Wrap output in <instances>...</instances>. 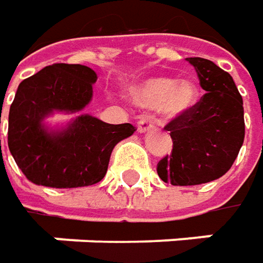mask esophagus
Instances as JSON below:
<instances>
[{
  "mask_svg": "<svg viewBox=\"0 0 263 263\" xmlns=\"http://www.w3.org/2000/svg\"><path fill=\"white\" fill-rule=\"evenodd\" d=\"M137 128L138 132H148L154 128V125L148 119H140L137 122Z\"/></svg>",
  "mask_w": 263,
  "mask_h": 263,
  "instance_id": "obj_1",
  "label": "esophagus"
}]
</instances>
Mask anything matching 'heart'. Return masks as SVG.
<instances>
[{"instance_id":"heart-1","label":"heart","mask_w":263,"mask_h":263,"mask_svg":"<svg viewBox=\"0 0 263 263\" xmlns=\"http://www.w3.org/2000/svg\"><path fill=\"white\" fill-rule=\"evenodd\" d=\"M197 98V85L190 79L177 81L174 78L156 76L132 89V100L135 104L145 109L157 107L171 118L189 111L196 104Z\"/></svg>"}]
</instances>
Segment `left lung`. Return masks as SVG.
I'll return each instance as SVG.
<instances>
[{
	"label": "left lung",
	"mask_w": 263,
	"mask_h": 263,
	"mask_svg": "<svg viewBox=\"0 0 263 263\" xmlns=\"http://www.w3.org/2000/svg\"><path fill=\"white\" fill-rule=\"evenodd\" d=\"M187 60L206 94L165 126L172 152L157 163V174L172 185H199L221 178L245 141L243 98L231 74L201 57Z\"/></svg>",
	"instance_id": "8db88e82"
}]
</instances>
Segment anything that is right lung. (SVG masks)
<instances>
[{"label": "right lung", "mask_w": 263, "mask_h": 263, "mask_svg": "<svg viewBox=\"0 0 263 263\" xmlns=\"http://www.w3.org/2000/svg\"><path fill=\"white\" fill-rule=\"evenodd\" d=\"M96 81V72L86 66L59 63L20 82L8 115V148L30 182L52 189L97 184L115 145L137 131L131 123L110 125L89 115L64 131L44 128L42 120L54 110L84 109Z\"/></svg>", "instance_id": "obj_1"}]
</instances>
